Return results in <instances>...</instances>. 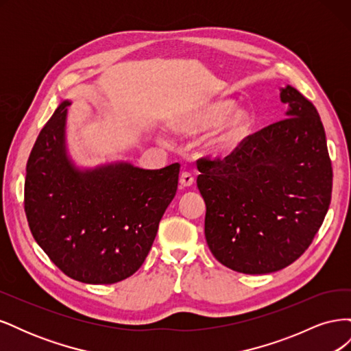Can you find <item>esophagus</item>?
Here are the masks:
<instances>
[{"label":"esophagus","instance_id":"1","mask_svg":"<svg viewBox=\"0 0 351 351\" xmlns=\"http://www.w3.org/2000/svg\"><path fill=\"white\" fill-rule=\"evenodd\" d=\"M193 182H195V177H193V174H192V173L183 171L182 174H180V184H182L183 187L192 186V184H193Z\"/></svg>","mask_w":351,"mask_h":351}]
</instances>
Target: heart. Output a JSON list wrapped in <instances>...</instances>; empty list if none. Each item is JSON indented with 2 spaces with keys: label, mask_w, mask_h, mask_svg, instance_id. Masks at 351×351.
Returning a JSON list of instances; mask_svg holds the SVG:
<instances>
[{
  "label": "heart",
  "mask_w": 351,
  "mask_h": 351,
  "mask_svg": "<svg viewBox=\"0 0 351 351\" xmlns=\"http://www.w3.org/2000/svg\"><path fill=\"white\" fill-rule=\"evenodd\" d=\"M236 104L230 99H218L202 104L199 107L190 110L176 121L177 130L184 134H200L217 129L224 121L221 129L209 139V149L226 155L236 149L250 132L252 117L246 111H234ZM232 117H230L229 115Z\"/></svg>",
  "instance_id": "heart-1"
}]
</instances>
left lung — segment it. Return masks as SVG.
Instances as JSON below:
<instances>
[{"instance_id": "obj_1", "label": "left lung", "mask_w": 351, "mask_h": 351, "mask_svg": "<svg viewBox=\"0 0 351 351\" xmlns=\"http://www.w3.org/2000/svg\"><path fill=\"white\" fill-rule=\"evenodd\" d=\"M287 119L244 141L224 159L199 158L197 189L206 204L205 237L224 267L269 274L311 246L331 204L332 167L315 105L281 89Z\"/></svg>"}]
</instances>
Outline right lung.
<instances>
[{"instance_id": "obj_1", "label": "right lung", "mask_w": 351, "mask_h": 351, "mask_svg": "<svg viewBox=\"0 0 351 351\" xmlns=\"http://www.w3.org/2000/svg\"><path fill=\"white\" fill-rule=\"evenodd\" d=\"M64 101L40 130L26 165L25 212L32 236L67 277L114 284L142 267L176 196L180 164L90 171L66 155Z\"/></svg>"}]
</instances>
